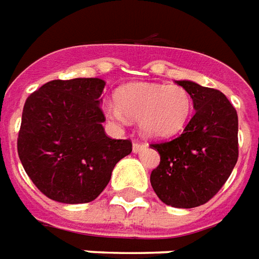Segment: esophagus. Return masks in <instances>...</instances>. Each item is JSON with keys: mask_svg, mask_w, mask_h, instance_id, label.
<instances>
[{"mask_svg": "<svg viewBox=\"0 0 259 259\" xmlns=\"http://www.w3.org/2000/svg\"><path fill=\"white\" fill-rule=\"evenodd\" d=\"M145 148H146V145H145V143H141V142H134V143H132V152H134V153L142 152Z\"/></svg>", "mask_w": 259, "mask_h": 259, "instance_id": "34e87169", "label": "esophagus"}]
</instances>
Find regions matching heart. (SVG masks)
Instances as JSON below:
<instances>
[{"label": "heart", "mask_w": 259, "mask_h": 259, "mask_svg": "<svg viewBox=\"0 0 259 259\" xmlns=\"http://www.w3.org/2000/svg\"><path fill=\"white\" fill-rule=\"evenodd\" d=\"M117 103H106L109 120L125 124L138 120L139 130L150 139H167L182 131L193 110L189 91L181 85L134 82L117 91Z\"/></svg>", "instance_id": "1"}]
</instances>
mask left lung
<instances>
[{
    "label": "left lung",
    "instance_id": "8db88e82",
    "mask_svg": "<svg viewBox=\"0 0 259 259\" xmlns=\"http://www.w3.org/2000/svg\"><path fill=\"white\" fill-rule=\"evenodd\" d=\"M177 82L189 91L196 113L178 138L152 145L160 164L150 184L164 204L193 208L215 196L235 168L239 121L222 92L194 81Z\"/></svg>",
    "mask_w": 259,
    "mask_h": 259
}]
</instances>
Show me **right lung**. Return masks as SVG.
Masks as SVG:
<instances>
[{
	"label": "right lung",
	"instance_id": "1",
	"mask_svg": "<svg viewBox=\"0 0 259 259\" xmlns=\"http://www.w3.org/2000/svg\"><path fill=\"white\" fill-rule=\"evenodd\" d=\"M101 78L54 80L24 103L18 153L33 184L51 200L80 204L106 188L132 143L111 139L102 122Z\"/></svg>",
	"mask_w": 259,
	"mask_h": 259
}]
</instances>
